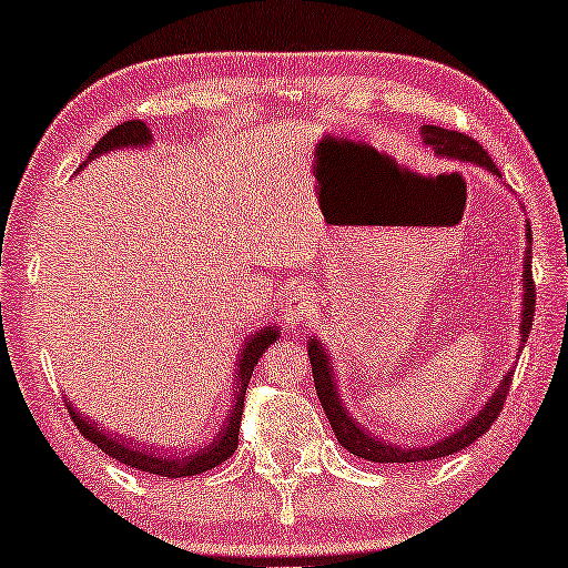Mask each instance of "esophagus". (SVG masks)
<instances>
[{
  "mask_svg": "<svg viewBox=\"0 0 568 568\" xmlns=\"http://www.w3.org/2000/svg\"><path fill=\"white\" fill-rule=\"evenodd\" d=\"M313 294L305 286H294V290L284 297V313H282V323L286 328H297L307 315L313 313Z\"/></svg>",
  "mask_w": 568,
  "mask_h": 568,
  "instance_id": "esophagus-1",
  "label": "esophagus"
}]
</instances>
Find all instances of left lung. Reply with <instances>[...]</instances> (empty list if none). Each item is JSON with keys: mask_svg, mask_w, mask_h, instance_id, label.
I'll return each instance as SVG.
<instances>
[{"mask_svg": "<svg viewBox=\"0 0 568 568\" xmlns=\"http://www.w3.org/2000/svg\"><path fill=\"white\" fill-rule=\"evenodd\" d=\"M419 138H423L425 149H430L438 159L446 161H459V164H475L483 166L485 172H490L493 176H498L500 172L498 166L493 164V159L485 153V149L477 140H473L464 132L456 130H444L436 128V124H419ZM527 240V250H525V271H521V326H519V342L525 344L529 336V328H532V313H535V282H532V230L525 232ZM307 355H311V365H313V381H315V392H318L321 407L326 412L331 428H334V436L338 444L347 448L349 454L359 456V459L367 462H378V464H409V462H430V459H440V456L456 454L462 448H467L469 444H475L483 433L490 430L493 419L498 417V412L504 409L506 394H509L511 386V375L509 371L504 375V381L498 383V388L488 396V402L483 404L480 412H475L473 417L464 419V423L456 428L454 433H448L446 438L436 440L430 446H412V448H402L396 444H386L378 436H371L365 428H359V423H355L349 415V409L344 407L342 396H338V386L334 381V363H331L328 349L323 347L321 338H311L307 342Z\"/></svg>", "mask_w": 568, "mask_h": 568, "instance_id": "8db88e82", "label": "left lung"}]
</instances>
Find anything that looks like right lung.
Masks as SVG:
<instances>
[{"label":"right lung","mask_w":568,"mask_h":568,"mask_svg":"<svg viewBox=\"0 0 568 568\" xmlns=\"http://www.w3.org/2000/svg\"><path fill=\"white\" fill-rule=\"evenodd\" d=\"M151 143H153V135H151V130L145 128V122L130 120V122H122V124H116V128L109 130L106 135L93 145V151L88 153V161H93L95 156H104V153L120 151V149H149ZM276 338H278L276 326L257 328L255 334H250L245 338V344H242V349L237 355V367H234L232 407H230V412H226L224 425L213 433L211 440H205L203 446L193 448V452H172V454L149 452V448H143V446H132L130 440H124L122 436H112L109 430H99L93 423H88V417L80 415L78 409H72L70 402H68V412H70L72 423L78 425V430L83 433V438H88L91 444L99 446L101 452L109 454L120 464H128V467H132V469L161 475V477H190V475L209 473V469L219 467L221 462H226L234 452H237L240 417H242V404H245L247 383H250V378H253V367L257 365V359H261L263 352H266L271 344L276 342Z\"/></svg>","instance_id":"add662e5"}]
</instances>
